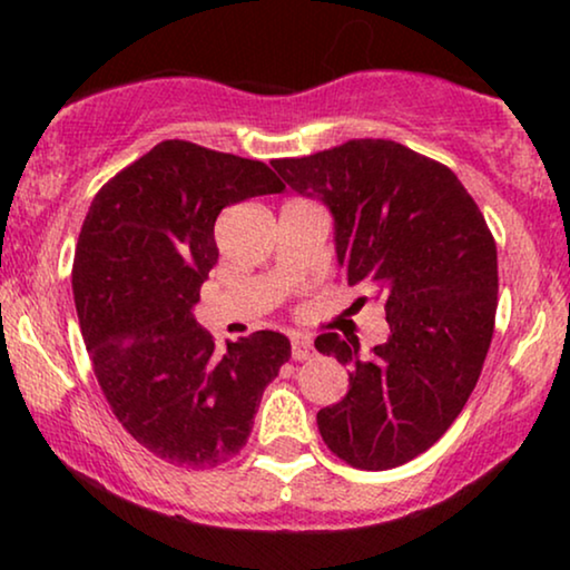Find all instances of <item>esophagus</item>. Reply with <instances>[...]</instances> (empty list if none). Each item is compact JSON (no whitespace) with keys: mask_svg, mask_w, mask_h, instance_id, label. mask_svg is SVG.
I'll return each mask as SVG.
<instances>
[{"mask_svg":"<svg viewBox=\"0 0 570 570\" xmlns=\"http://www.w3.org/2000/svg\"><path fill=\"white\" fill-rule=\"evenodd\" d=\"M291 345H293V361H308V357L314 355V342H311L306 334H293Z\"/></svg>","mask_w":570,"mask_h":570,"instance_id":"esophagus-1","label":"esophagus"}]
</instances>
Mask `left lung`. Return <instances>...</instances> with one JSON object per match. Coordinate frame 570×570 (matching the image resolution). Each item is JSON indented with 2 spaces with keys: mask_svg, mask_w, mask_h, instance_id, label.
<instances>
[{
  "mask_svg": "<svg viewBox=\"0 0 570 570\" xmlns=\"http://www.w3.org/2000/svg\"><path fill=\"white\" fill-rule=\"evenodd\" d=\"M272 166L332 209L347 285L368 287L392 330L368 357L357 340L316 337L353 371L342 402L318 410V433L350 466L392 470L431 449L478 384L495 330V238L454 170L392 139Z\"/></svg>",
  "mask_w": 570,
  "mask_h": 570,
  "instance_id": "obj_1",
  "label": "left lung"
}]
</instances>
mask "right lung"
I'll list each match as a JSON object with an SVG mask.
<instances>
[{
	"instance_id": "obj_1",
	"label": "right lung",
	"mask_w": 570,
	"mask_h": 570,
	"mask_svg": "<svg viewBox=\"0 0 570 570\" xmlns=\"http://www.w3.org/2000/svg\"><path fill=\"white\" fill-rule=\"evenodd\" d=\"M283 189L262 160L166 139L88 209L72 267L85 347L116 420L163 462L209 470L236 456L291 357V340L267 330L220 353L191 316L223 207Z\"/></svg>"
}]
</instances>
